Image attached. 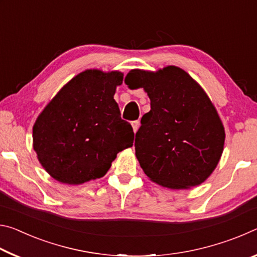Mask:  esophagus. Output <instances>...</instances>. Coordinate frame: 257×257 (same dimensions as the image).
Masks as SVG:
<instances>
[{"instance_id":"obj_1","label":"esophagus","mask_w":257,"mask_h":257,"mask_svg":"<svg viewBox=\"0 0 257 257\" xmlns=\"http://www.w3.org/2000/svg\"><path fill=\"white\" fill-rule=\"evenodd\" d=\"M132 125H133V129H134V133H136L138 128H139V121H133L132 122Z\"/></svg>"}]
</instances>
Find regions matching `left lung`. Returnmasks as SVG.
<instances>
[{"label": "left lung", "instance_id": "8db88e82", "mask_svg": "<svg viewBox=\"0 0 257 257\" xmlns=\"http://www.w3.org/2000/svg\"><path fill=\"white\" fill-rule=\"evenodd\" d=\"M127 77L151 99V111L143 115L135 139L143 171L155 184L170 189L201 185L219 163L225 138L210 97L176 66L158 71L133 69Z\"/></svg>", "mask_w": 257, "mask_h": 257}]
</instances>
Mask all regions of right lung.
Returning a JSON list of instances; mask_svg holds the SVG:
<instances>
[{"instance_id": "right-lung-1", "label": "right lung", "mask_w": 257, "mask_h": 257, "mask_svg": "<svg viewBox=\"0 0 257 257\" xmlns=\"http://www.w3.org/2000/svg\"><path fill=\"white\" fill-rule=\"evenodd\" d=\"M120 71L88 69L67 82L33 127V147L45 171L62 184L81 185L105 176L135 134L113 98Z\"/></svg>"}]
</instances>
